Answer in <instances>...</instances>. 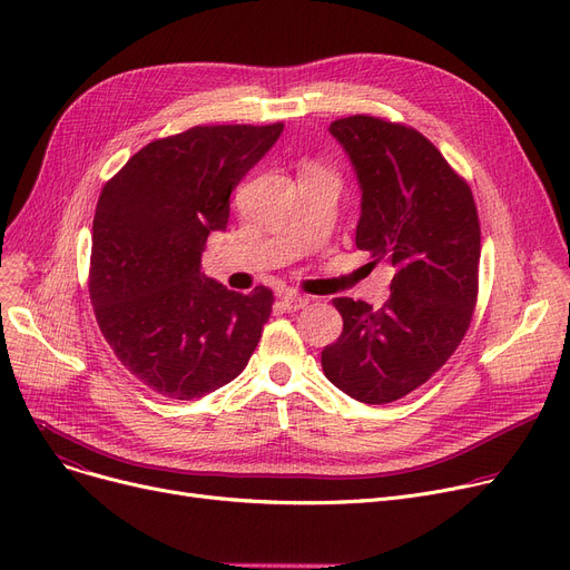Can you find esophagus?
I'll return each instance as SVG.
<instances>
[{"label": "esophagus", "instance_id": "1", "mask_svg": "<svg viewBox=\"0 0 570 570\" xmlns=\"http://www.w3.org/2000/svg\"><path fill=\"white\" fill-rule=\"evenodd\" d=\"M282 307L286 309V312H297V309H305L307 307V303H309V297L307 295H301V293H284L282 297Z\"/></svg>", "mask_w": 570, "mask_h": 570}]
</instances>
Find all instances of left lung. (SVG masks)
<instances>
[{
	"instance_id": "1",
	"label": "left lung",
	"mask_w": 570,
	"mask_h": 570,
	"mask_svg": "<svg viewBox=\"0 0 570 570\" xmlns=\"http://www.w3.org/2000/svg\"><path fill=\"white\" fill-rule=\"evenodd\" d=\"M327 131L361 187L355 247L395 275L376 312L335 297L344 331L321 351V365L348 397L387 404L460 346L478 293L481 226L469 185L423 134L370 115L337 119Z\"/></svg>"
}]
</instances>
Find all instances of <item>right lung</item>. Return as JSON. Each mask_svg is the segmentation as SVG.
Masks as SVG:
<instances>
[{"label": "right lung", "instance_id": "add662e5", "mask_svg": "<svg viewBox=\"0 0 570 570\" xmlns=\"http://www.w3.org/2000/svg\"><path fill=\"white\" fill-rule=\"evenodd\" d=\"M284 125L194 127L145 145L104 187L92 226L89 297L117 361L168 400H196L249 363L273 291L235 293L200 273L230 191Z\"/></svg>", "mask_w": 570, "mask_h": 570}]
</instances>
